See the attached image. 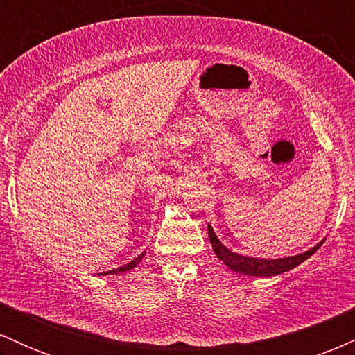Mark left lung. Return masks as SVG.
I'll return each instance as SVG.
<instances>
[{
	"instance_id": "left-lung-1",
	"label": "left lung",
	"mask_w": 355,
	"mask_h": 355,
	"mask_svg": "<svg viewBox=\"0 0 355 355\" xmlns=\"http://www.w3.org/2000/svg\"><path fill=\"white\" fill-rule=\"evenodd\" d=\"M209 237L211 242V247H214L215 255L225 263L230 270L234 272H240V274L245 275H255V277H272V275H279L284 274V272L291 270L302 263L304 260H307L312 254H315L319 250V247L324 243L322 240L320 243H317L315 247L311 248V250L304 252V254L295 255V257H287V259H275V260H263V259H254V257H245V255H239L235 252H232L227 248L225 245L220 243V240L215 235V232L211 227L209 225Z\"/></svg>"
}]
</instances>
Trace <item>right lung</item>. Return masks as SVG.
I'll list each match as a JSON object with an SVG mask.
<instances>
[{
    "label": "right lung",
    "mask_w": 355,
    "mask_h": 355,
    "mask_svg": "<svg viewBox=\"0 0 355 355\" xmlns=\"http://www.w3.org/2000/svg\"><path fill=\"white\" fill-rule=\"evenodd\" d=\"M144 255H145V252H144V254H140V255H138L135 260H132V262H130V263H126V266H121V267H118V268H113V270L103 272V274H101V275H107V274H118V272H126V270H130V268L137 267V263L140 262L141 259H144Z\"/></svg>",
    "instance_id": "add662e5"
}]
</instances>
